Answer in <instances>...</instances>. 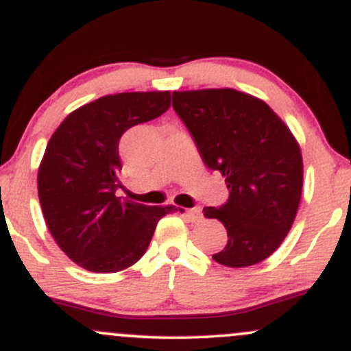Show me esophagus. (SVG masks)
Instances as JSON below:
<instances>
[{"mask_svg": "<svg viewBox=\"0 0 351 351\" xmlns=\"http://www.w3.org/2000/svg\"><path fill=\"white\" fill-rule=\"evenodd\" d=\"M183 216L186 217L188 221H191V223H201V221H203V211H201L199 208L183 209Z\"/></svg>", "mask_w": 351, "mask_h": 351, "instance_id": "34e87169", "label": "esophagus"}]
</instances>
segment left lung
<instances>
[{
    "mask_svg": "<svg viewBox=\"0 0 351 351\" xmlns=\"http://www.w3.org/2000/svg\"><path fill=\"white\" fill-rule=\"evenodd\" d=\"M173 108L211 170L226 178L229 199L204 208L228 231L213 259L226 267L263 263L291 231L304 165L289 127L264 100L234 88L173 92Z\"/></svg>",
    "mask_w": 351,
    "mask_h": 351,
    "instance_id": "8db88e82",
    "label": "left lung"
}]
</instances>
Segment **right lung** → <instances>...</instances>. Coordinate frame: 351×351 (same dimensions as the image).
I'll return each instance as SVG.
<instances>
[{
    "mask_svg": "<svg viewBox=\"0 0 351 351\" xmlns=\"http://www.w3.org/2000/svg\"><path fill=\"white\" fill-rule=\"evenodd\" d=\"M168 107V90L104 95L52 134L38 171L39 203L54 241L80 267L97 274L130 267L147 251L156 223L178 211L115 196L120 136Z\"/></svg>",
    "mask_w": 351,
    "mask_h": 351,
    "instance_id": "add662e5",
    "label": "right lung"
}]
</instances>
